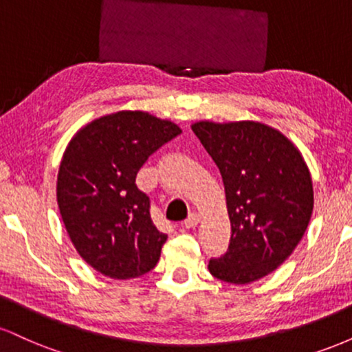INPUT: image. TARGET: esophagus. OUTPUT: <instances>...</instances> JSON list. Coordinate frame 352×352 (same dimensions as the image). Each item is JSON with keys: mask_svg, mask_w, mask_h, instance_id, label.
Instances as JSON below:
<instances>
[{"mask_svg": "<svg viewBox=\"0 0 352 352\" xmlns=\"http://www.w3.org/2000/svg\"><path fill=\"white\" fill-rule=\"evenodd\" d=\"M199 223H200V215H199V213H190L187 220H185L182 225H184L185 228H193V227H197V225H199Z\"/></svg>", "mask_w": 352, "mask_h": 352, "instance_id": "esophagus-1", "label": "esophagus"}]
</instances>
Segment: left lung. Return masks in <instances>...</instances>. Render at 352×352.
<instances>
[{"mask_svg":"<svg viewBox=\"0 0 352 352\" xmlns=\"http://www.w3.org/2000/svg\"><path fill=\"white\" fill-rule=\"evenodd\" d=\"M192 131L221 173L232 236L210 258L213 276L246 285L274 272L296 248L313 213V182L298 148L260 122H197Z\"/></svg>","mask_w":352,"mask_h":352,"instance_id":"8db88e82","label":"left lung"}]
</instances>
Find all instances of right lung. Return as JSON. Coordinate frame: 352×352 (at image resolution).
<instances>
[{"mask_svg": "<svg viewBox=\"0 0 352 352\" xmlns=\"http://www.w3.org/2000/svg\"><path fill=\"white\" fill-rule=\"evenodd\" d=\"M180 132L147 112L120 111L72 137L60 160L58 205L71 241L96 272L129 280L157 265L167 235L153 225L135 177Z\"/></svg>", "mask_w": 352, "mask_h": 352, "instance_id": "add662e5", "label": "right lung"}]
</instances>
